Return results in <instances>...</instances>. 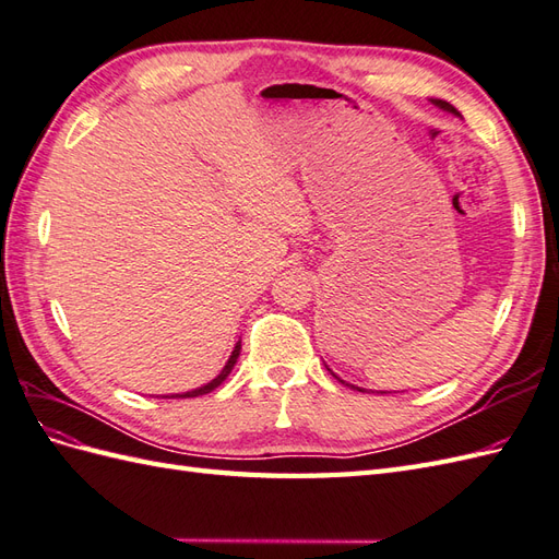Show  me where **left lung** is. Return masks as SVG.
<instances>
[{
  "label": "left lung",
  "mask_w": 559,
  "mask_h": 559,
  "mask_svg": "<svg viewBox=\"0 0 559 559\" xmlns=\"http://www.w3.org/2000/svg\"><path fill=\"white\" fill-rule=\"evenodd\" d=\"M432 104L439 106V108H443V110H449V112H455V116H457V110H455L449 102H441V98H432ZM333 378H337V376L333 373ZM337 380H340V378H337ZM340 382H345V380H340ZM349 388H354V384H349ZM354 390H359V388H354ZM359 392H364V390H359Z\"/></svg>",
  "instance_id": "8db88e82"
}]
</instances>
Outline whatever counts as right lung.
<instances>
[{"label":"right lung","mask_w":559,"mask_h":559,"mask_svg":"<svg viewBox=\"0 0 559 559\" xmlns=\"http://www.w3.org/2000/svg\"><path fill=\"white\" fill-rule=\"evenodd\" d=\"M238 354H240V342H236V347H234V352H231V356H228V361H226V366H224V370L222 373L214 378V380H210L207 384H203V388H198V390H191V392H183V394H171V396H179V399H186V396H200V394H210L212 390H217L219 384L228 378V373H231V368L236 366V361H238Z\"/></svg>","instance_id":"obj_1"}]
</instances>
